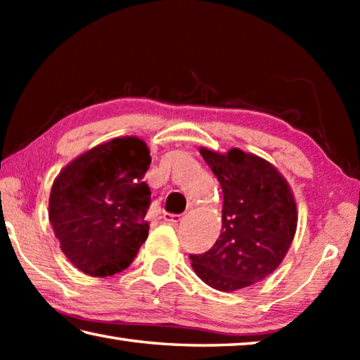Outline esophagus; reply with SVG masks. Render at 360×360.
Returning <instances> with one entry per match:
<instances>
[{"label": "esophagus", "mask_w": 360, "mask_h": 360, "mask_svg": "<svg viewBox=\"0 0 360 360\" xmlns=\"http://www.w3.org/2000/svg\"><path fill=\"white\" fill-rule=\"evenodd\" d=\"M163 219H165V221L169 224H178L182 221V216L181 214H169V212H167V214L163 216Z\"/></svg>", "instance_id": "esophagus-1"}]
</instances>
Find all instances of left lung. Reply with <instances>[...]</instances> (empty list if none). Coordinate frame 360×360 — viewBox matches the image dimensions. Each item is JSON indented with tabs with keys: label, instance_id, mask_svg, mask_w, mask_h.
<instances>
[{
	"label": "left lung",
	"instance_id": "left-lung-1",
	"mask_svg": "<svg viewBox=\"0 0 360 360\" xmlns=\"http://www.w3.org/2000/svg\"><path fill=\"white\" fill-rule=\"evenodd\" d=\"M224 193L222 231L210 251L191 255L210 288L233 292L271 275L288 254L297 229L290 187L264 158L230 149H200Z\"/></svg>",
	"mask_w": 360,
	"mask_h": 360
}]
</instances>
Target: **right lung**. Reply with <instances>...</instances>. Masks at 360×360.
<instances>
[{
	"label": "right lung",
	"mask_w": 360,
	"mask_h": 360,
	"mask_svg": "<svg viewBox=\"0 0 360 360\" xmlns=\"http://www.w3.org/2000/svg\"><path fill=\"white\" fill-rule=\"evenodd\" d=\"M149 149L135 136L114 138L68 163L52 184L49 221L63 254L90 276L125 270L148 238Z\"/></svg>",
	"instance_id": "obj_1"
}]
</instances>
